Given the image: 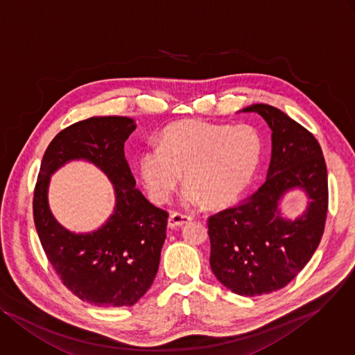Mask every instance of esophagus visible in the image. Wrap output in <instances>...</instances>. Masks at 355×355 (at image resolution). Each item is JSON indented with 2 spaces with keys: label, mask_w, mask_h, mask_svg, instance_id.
Returning <instances> with one entry per match:
<instances>
[{
  "label": "esophagus",
  "mask_w": 355,
  "mask_h": 355,
  "mask_svg": "<svg viewBox=\"0 0 355 355\" xmlns=\"http://www.w3.org/2000/svg\"><path fill=\"white\" fill-rule=\"evenodd\" d=\"M191 217L186 216V214H180V212H172L168 220V227L169 228H178V227H183L184 224L190 223Z\"/></svg>",
  "instance_id": "1"
}]
</instances>
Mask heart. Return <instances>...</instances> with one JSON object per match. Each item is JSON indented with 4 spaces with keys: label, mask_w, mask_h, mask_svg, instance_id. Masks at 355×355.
I'll return each instance as SVG.
<instances>
[{
    "label": "heart",
    "mask_w": 355,
    "mask_h": 355,
    "mask_svg": "<svg viewBox=\"0 0 355 355\" xmlns=\"http://www.w3.org/2000/svg\"><path fill=\"white\" fill-rule=\"evenodd\" d=\"M261 157V139L249 125H218L183 120L169 125L161 144L139 157V175L155 202H166L182 180V200L196 207L205 200L227 205L250 183Z\"/></svg>",
    "instance_id": "b5f03b06"
}]
</instances>
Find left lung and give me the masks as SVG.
I'll use <instances>...</instances> for the list:
<instances>
[{
    "label": "left lung",
    "instance_id": "left-lung-1",
    "mask_svg": "<svg viewBox=\"0 0 355 355\" xmlns=\"http://www.w3.org/2000/svg\"><path fill=\"white\" fill-rule=\"evenodd\" d=\"M271 128L266 182L246 200L208 218L209 266L232 293L256 297L284 288L306 266L324 231L329 189L322 148L311 131L279 109L256 103ZM302 188L310 202L295 220L280 217L277 201Z\"/></svg>",
    "mask_w": 355,
    "mask_h": 355
}]
</instances>
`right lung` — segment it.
<instances>
[{
  "label": "right lung",
  "instance_id": "1",
  "mask_svg": "<svg viewBox=\"0 0 355 355\" xmlns=\"http://www.w3.org/2000/svg\"><path fill=\"white\" fill-rule=\"evenodd\" d=\"M132 119L91 117L61 130L49 144L33 194V220L43 250L62 284L96 306H131L151 287L159 267L169 214L135 189L124 143ZM85 159L111 179L116 207L107 224L74 234L52 217L46 201L49 176L64 163Z\"/></svg>",
  "mask_w": 355,
  "mask_h": 355
}]
</instances>
